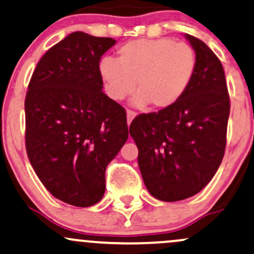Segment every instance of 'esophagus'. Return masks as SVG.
Instances as JSON below:
<instances>
[{"mask_svg": "<svg viewBox=\"0 0 254 254\" xmlns=\"http://www.w3.org/2000/svg\"><path fill=\"white\" fill-rule=\"evenodd\" d=\"M127 124H130L131 122H132V119L136 117V112H135V111L127 110Z\"/></svg>", "mask_w": 254, "mask_h": 254, "instance_id": "esophagus-1", "label": "esophagus"}]
</instances>
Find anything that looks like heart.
Returning <instances> with one entry per match:
<instances>
[{
  "instance_id": "heart-1",
  "label": "heart",
  "mask_w": 254,
  "mask_h": 254,
  "mask_svg": "<svg viewBox=\"0 0 254 254\" xmlns=\"http://www.w3.org/2000/svg\"><path fill=\"white\" fill-rule=\"evenodd\" d=\"M197 70V54L190 44L173 38L137 39L117 50V60L105 57L99 75L105 93L122 100L132 92V104L164 110L173 106L190 88Z\"/></svg>"
}]
</instances>
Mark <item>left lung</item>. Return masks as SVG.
I'll return each mask as SVG.
<instances>
[{
    "label": "left lung",
    "instance_id": "8db88e82",
    "mask_svg": "<svg viewBox=\"0 0 254 254\" xmlns=\"http://www.w3.org/2000/svg\"><path fill=\"white\" fill-rule=\"evenodd\" d=\"M185 37L197 54L190 88L173 106L138 115L130 125L143 182L164 202L203 190L222 162L227 142L230 103L223 66L205 43Z\"/></svg>",
    "mask_w": 254,
    "mask_h": 254
}]
</instances>
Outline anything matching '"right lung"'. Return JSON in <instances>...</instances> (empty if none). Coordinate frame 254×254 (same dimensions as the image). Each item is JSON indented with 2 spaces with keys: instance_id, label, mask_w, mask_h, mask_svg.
Segmentation results:
<instances>
[{
  "instance_id": "add662e5",
  "label": "right lung",
  "mask_w": 254,
  "mask_h": 254,
  "mask_svg": "<svg viewBox=\"0 0 254 254\" xmlns=\"http://www.w3.org/2000/svg\"><path fill=\"white\" fill-rule=\"evenodd\" d=\"M112 38L74 32L45 52L25 99L26 151L54 197L93 205L105 193V171L127 142V112L103 92L101 56Z\"/></svg>"
}]
</instances>
